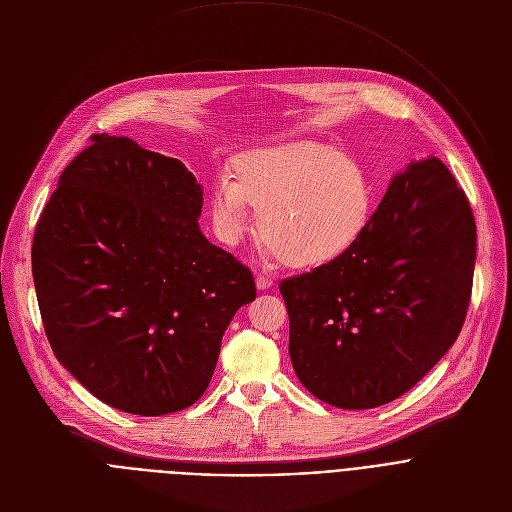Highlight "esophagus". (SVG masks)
I'll list each match as a JSON object with an SVG mask.
<instances>
[{"label": "esophagus", "instance_id": "34e87169", "mask_svg": "<svg viewBox=\"0 0 512 512\" xmlns=\"http://www.w3.org/2000/svg\"><path fill=\"white\" fill-rule=\"evenodd\" d=\"M272 285H274L272 278H268V276H264V274L256 276V289H258V291H268Z\"/></svg>", "mask_w": 512, "mask_h": 512}]
</instances>
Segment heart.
<instances>
[{"mask_svg":"<svg viewBox=\"0 0 512 512\" xmlns=\"http://www.w3.org/2000/svg\"><path fill=\"white\" fill-rule=\"evenodd\" d=\"M256 209L262 252L297 268L348 254L366 232L374 195L362 164L315 140H293L242 158L234 179L211 197L215 234L227 246L244 240Z\"/></svg>","mask_w":512,"mask_h":512,"instance_id":"1","label":"heart"}]
</instances>
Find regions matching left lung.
<instances>
[{
  "mask_svg": "<svg viewBox=\"0 0 512 512\" xmlns=\"http://www.w3.org/2000/svg\"><path fill=\"white\" fill-rule=\"evenodd\" d=\"M474 264L464 191L439 158L409 162L348 254L278 285L301 384L348 411L399 399L458 339Z\"/></svg>",
  "mask_w": 512,
  "mask_h": 512,
  "instance_id": "obj_1",
  "label": "left lung"
}]
</instances>
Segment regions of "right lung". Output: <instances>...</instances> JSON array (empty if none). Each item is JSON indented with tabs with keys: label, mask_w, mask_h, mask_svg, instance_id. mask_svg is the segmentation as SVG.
<instances>
[{
	"label": "right lung",
	"mask_w": 512,
	"mask_h": 512,
	"mask_svg": "<svg viewBox=\"0 0 512 512\" xmlns=\"http://www.w3.org/2000/svg\"><path fill=\"white\" fill-rule=\"evenodd\" d=\"M59 179L32 244L50 348L105 405L191 407L221 337L256 299L252 272L201 232L203 187L177 160L95 134Z\"/></svg>",
	"instance_id": "add662e5"
}]
</instances>
